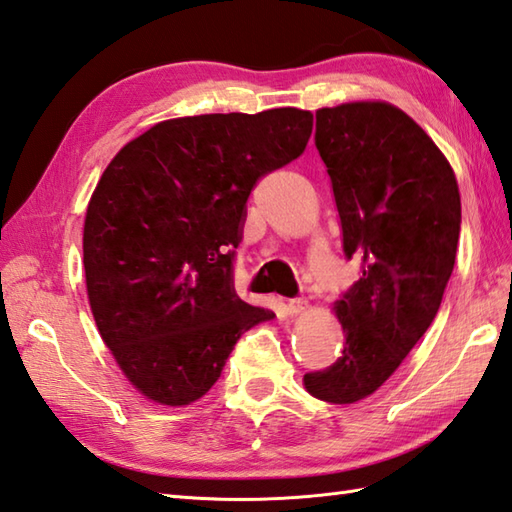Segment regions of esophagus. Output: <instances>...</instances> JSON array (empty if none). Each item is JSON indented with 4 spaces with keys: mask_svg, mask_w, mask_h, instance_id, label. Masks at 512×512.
Returning a JSON list of instances; mask_svg holds the SVG:
<instances>
[{
    "mask_svg": "<svg viewBox=\"0 0 512 512\" xmlns=\"http://www.w3.org/2000/svg\"><path fill=\"white\" fill-rule=\"evenodd\" d=\"M286 308H288V312L292 314V317H299V314H303V312L310 308V303L306 299H290Z\"/></svg>",
    "mask_w": 512,
    "mask_h": 512,
    "instance_id": "esophagus-1",
    "label": "esophagus"
}]
</instances>
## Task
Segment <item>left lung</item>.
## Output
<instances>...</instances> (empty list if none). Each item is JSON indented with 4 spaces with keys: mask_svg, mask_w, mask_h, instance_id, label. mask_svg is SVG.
<instances>
[{
    "mask_svg": "<svg viewBox=\"0 0 512 512\" xmlns=\"http://www.w3.org/2000/svg\"><path fill=\"white\" fill-rule=\"evenodd\" d=\"M345 255L363 275L334 301L343 352L303 376L310 396L352 405L372 396L427 332L458 253L462 204L447 156L400 107L352 101L317 110Z\"/></svg>",
    "mask_w": 512,
    "mask_h": 512,
    "instance_id": "obj_1",
    "label": "left lung"
}]
</instances>
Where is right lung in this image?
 <instances>
[{
    "label": "right lung",
    "instance_id": "right-lung-1",
    "mask_svg": "<svg viewBox=\"0 0 512 512\" xmlns=\"http://www.w3.org/2000/svg\"><path fill=\"white\" fill-rule=\"evenodd\" d=\"M312 112L169 118L118 151L83 224L85 288L103 343L147 400L187 407L239 336L275 319L235 295L233 248L257 180L306 149Z\"/></svg>",
    "mask_w": 512,
    "mask_h": 512
}]
</instances>
